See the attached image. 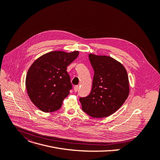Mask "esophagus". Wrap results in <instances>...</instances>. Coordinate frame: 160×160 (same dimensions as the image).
I'll use <instances>...</instances> for the list:
<instances>
[{
    "mask_svg": "<svg viewBox=\"0 0 160 160\" xmlns=\"http://www.w3.org/2000/svg\"><path fill=\"white\" fill-rule=\"evenodd\" d=\"M78 88H79L78 85H75V86H74V91H75V92H77L78 90Z\"/></svg>",
    "mask_w": 160,
    "mask_h": 160,
    "instance_id": "1",
    "label": "esophagus"
}]
</instances>
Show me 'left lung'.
Segmentation results:
<instances>
[{"label":"left lung","mask_w":160,"mask_h":160,"mask_svg":"<svg viewBox=\"0 0 160 160\" xmlns=\"http://www.w3.org/2000/svg\"><path fill=\"white\" fill-rule=\"evenodd\" d=\"M94 75L89 96L80 98L83 112L92 118L108 117L125 102L129 92L127 71L123 65L105 55H89Z\"/></svg>","instance_id":"1"}]
</instances>
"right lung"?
Returning <instances> with one entry per match:
<instances>
[{
    "instance_id": "1",
    "label": "right lung",
    "mask_w": 160,
    "mask_h": 160,
    "mask_svg": "<svg viewBox=\"0 0 160 160\" xmlns=\"http://www.w3.org/2000/svg\"><path fill=\"white\" fill-rule=\"evenodd\" d=\"M78 54V51H52L39 57L31 66L26 76V89L39 110L52 112L61 107L72 89L67 66Z\"/></svg>"
}]
</instances>
